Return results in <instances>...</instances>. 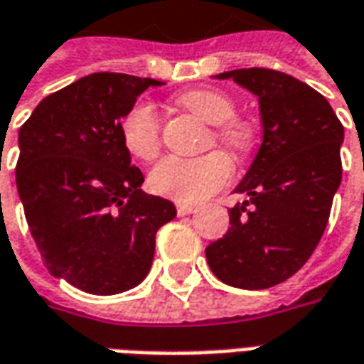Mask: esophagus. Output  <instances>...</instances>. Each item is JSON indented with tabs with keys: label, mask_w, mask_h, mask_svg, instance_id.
Segmentation results:
<instances>
[{
	"label": "esophagus",
	"mask_w": 364,
	"mask_h": 364,
	"mask_svg": "<svg viewBox=\"0 0 364 364\" xmlns=\"http://www.w3.org/2000/svg\"><path fill=\"white\" fill-rule=\"evenodd\" d=\"M195 210H197V206L185 205V203H177V214H179V216H185V214H193Z\"/></svg>",
	"instance_id": "esophagus-1"
}]
</instances>
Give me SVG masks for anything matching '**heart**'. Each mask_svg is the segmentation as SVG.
<instances>
[{"mask_svg": "<svg viewBox=\"0 0 364 364\" xmlns=\"http://www.w3.org/2000/svg\"><path fill=\"white\" fill-rule=\"evenodd\" d=\"M177 103L197 117L214 124V140L222 148L244 158L253 148L252 124L236 117V101L222 90L200 87L177 95ZM120 138L127 150L138 159L150 161L161 150V120L156 107L148 101H136L120 120ZM232 161L224 151H210L200 158L169 156L151 169L150 187L158 195L198 203L210 197L230 181Z\"/></svg>", "mask_w": 364, "mask_h": 364, "instance_id": "heart-1", "label": "heart"}]
</instances>
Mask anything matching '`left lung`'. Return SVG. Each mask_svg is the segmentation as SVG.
I'll return each instance as SVG.
<instances>
[{"label":"left lung","mask_w":364,"mask_h":364,"mask_svg":"<svg viewBox=\"0 0 364 364\" xmlns=\"http://www.w3.org/2000/svg\"><path fill=\"white\" fill-rule=\"evenodd\" d=\"M259 99L263 142L236 187L228 232L206 247L213 273L230 287L261 290L304 265L328 226L341 183L343 124L328 99L289 74L245 68L216 75Z\"/></svg>","instance_id":"1"}]
</instances>
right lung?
Masks as SVG:
<instances>
[{
  "mask_svg": "<svg viewBox=\"0 0 364 364\" xmlns=\"http://www.w3.org/2000/svg\"><path fill=\"white\" fill-rule=\"evenodd\" d=\"M158 80L85 75L44 97L19 130L15 179L28 230L56 279L109 296L148 274L171 200L140 189L120 119Z\"/></svg>",
  "mask_w": 364,
  "mask_h": 364,
  "instance_id": "add662e5",
  "label": "right lung"
}]
</instances>
